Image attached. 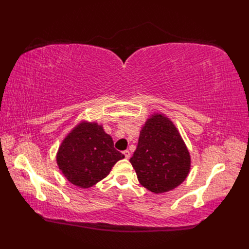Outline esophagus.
Here are the masks:
<instances>
[{
	"mask_svg": "<svg viewBox=\"0 0 249 249\" xmlns=\"http://www.w3.org/2000/svg\"><path fill=\"white\" fill-rule=\"evenodd\" d=\"M124 157H125V159H129V158L131 157V153H130V150H124Z\"/></svg>",
	"mask_w": 249,
	"mask_h": 249,
	"instance_id": "esophagus-1",
	"label": "esophagus"
}]
</instances>
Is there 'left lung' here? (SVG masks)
Segmentation results:
<instances>
[{
  "label": "left lung",
  "mask_w": 249,
  "mask_h": 249,
  "mask_svg": "<svg viewBox=\"0 0 249 249\" xmlns=\"http://www.w3.org/2000/svg\"><path fill=\"white\" fill-rule=\"evenodd\" d=\"M139 183L156 194L175 189L190 170V155L172 122L155 114L142 127L130 159Z\"/></svg>",
  "instance_id": "1"
}]
</instances>
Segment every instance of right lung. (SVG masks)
<instances>
[{"mask_svg":"<svg viewBox=\"0 0 249 249\" xmlns=\"http://www.w3.org/2000/svg\"><path fill=\"white\" fill-rule=\"evenodd\" d=\"M124 158L102 125L83 122L62 141L57 164L71 184L89 188L106 178L114 164Z\"/></svg>","mask_w":249,"mask_h":249,"instance_id":"1","label":"right lung"}]
</instances>
